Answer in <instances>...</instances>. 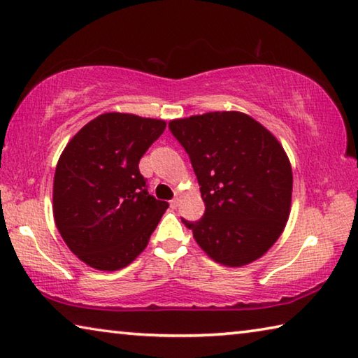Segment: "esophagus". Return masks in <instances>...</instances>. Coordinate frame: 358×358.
Wrapping results in <instances>:
<instances>
[{"label":"esophagus","instance_id":"esophagus-1","mask_svg":"<svg viewBox=\"0 0 358 358\" xmlns=\"http://www.w3.org/2000/svg\"><path fill=\"white\" fill-rule=\"evenodd\" d=\"M178 203H180V199H178V197H173L172 201H171V207H172V208H177Z\"/></svg>","mask_w":358,"mask_h":358}]
</instances>
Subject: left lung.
<instances>
[{"label": "left lung", "mask_w": 358, "mask_h": 358, "mask_svg": "<svg viewBox=\"0 0 358 358\" xmlns=\"http://www.w3.org/2000/svg\"><path fill=\"white\" fill-rule=\"evenodd\" d=\"M189 156L205 203L186 227L216 262L241 266L273 246L286 226L292 169L270 131L240 112H210L169 123Z\"/></svg>", "instance_id": "obj_1"}]
</instances>
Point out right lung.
<instances>
[{
    "mask_svg": "<svg viewBox=\"0 0 358 358\" xmlns=\"http://www.w3.org/2000/svg\"><path fill=\"white\" fill-rule=\"evenodd\" d=\"M164 129L162 120L104 113L85 124L59 156L53 216L69 250L93 268L129 265L167 210L138 171Z\"/></svg>",
    "mask_w": 358,
    "mask_h": 358,
    "instance_id": "add662e5",
    "label": "right lung"
}]
</instances>
